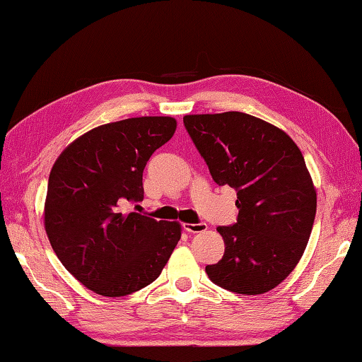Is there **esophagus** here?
<instances>
[{
  "label": "esophagus",
  "instance_id": "esophagus-1",
  "mask_svg": "<svg viewBox=\"0 0 362 362\" xmlns=\"http://www.w3.org/2000/svg\"><path fill=\"white\" fill-rule=\"evenodd\" d=\"M183 230L188 233H203L207 230V223H183Z\"/></svg>",
  "mask_w": 362,
  "mask_h": 362
}]
</instances>
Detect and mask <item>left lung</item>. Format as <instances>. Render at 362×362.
I'll return each mask as SVG.
<instances>
[{"mask_svg": "<svg viewBox=\"0 0 362 362\" xmlns=\"http://www.w3.org/2000/svg\"><path fill=\"white\" fill-rule=\"evenodd\" d=\"M183 124L214 182L238 196V220L217 228L225 252L206 267L207 276L246 296L274 289L302 259L316 216L302 151L279 127L247 113L187 115Z\"/></svg>", "mask_w": 362, "mask_h": 362, "instance_id": "8db88e82", "label": "left lung"}]
</instances>
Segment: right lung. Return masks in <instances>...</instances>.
Wrapping results in <instances>:
<instances>
[{"instance_id":"right-lung-1","label":"right lung","mask_w":362,"mask_h":362,"mask_svg":"<svg viewBox=\"0 0 362 362\" xmlns=\"http://www.w3.org/2000/svg\"><path fill=\"white\" fill-rule=\"evenodd\" d=\"M170 116L108 122L60 153L49 174L45 228L54 252L79 283L105 297L151 284L180 240L179 222L126 212L144 199L150 156L174 136Z\"/></svg>"}]
</instances>
